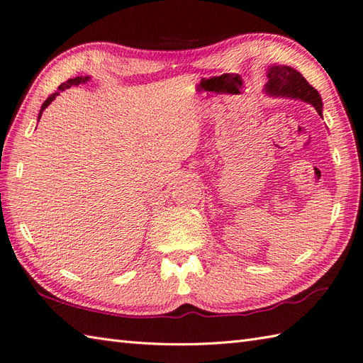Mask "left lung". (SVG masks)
I'll return each mask as SVG.
<instances>
[{"mask_svg":"<svg viewBox=\"0 0 363 363\" xmlns=\"http://www.w3.org/2000/svg\"><path fill=\"white\" fill-rule=\"evenodd\" d=\"M266 92L272 96L301 99L313 105L322 116V97L309 82L291 66H272L267 71Z\"/></svg>","mask_w":363,"mask_h":363,"instance_id":"8db88e82","label":"left lung"}]
</instances>
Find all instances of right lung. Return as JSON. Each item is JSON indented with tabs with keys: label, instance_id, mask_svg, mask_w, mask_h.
Segmentation results:
<instances>
[{
	"label": "right lung",
	"instance_id": "right-lung-1",
	"mask_svg": "<svg viewBox=\"0 0 363 363\" xmlns=\"http://www.w3.org/2000/svg\"><path fill=\"white\" fill-rule=\"evenodd\" d=\"M89 80V77H75V79H69L67 82H65V83H62L60 86H58V91L57 92H54V94H50L46 100H45V104L41 105V109H40V114H38V119L41 117V114H43V111L46 109V106L52 102V100L58 96V92L60 91H65V89H67V88H71L72 85H80V83H85V82H88Z\"/></svg>",
	"mask_w": 363,
	"mask_h": 363
}]
</instances>
